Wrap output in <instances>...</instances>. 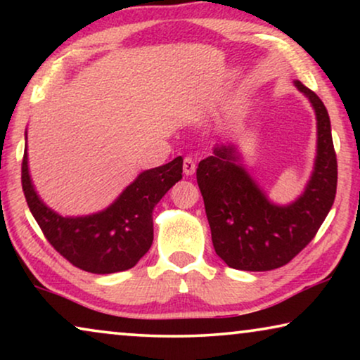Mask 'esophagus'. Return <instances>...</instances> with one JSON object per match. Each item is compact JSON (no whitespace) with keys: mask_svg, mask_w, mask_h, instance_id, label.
I'll list each match as a JSON object with an SVG mask.
<instances>
[{"mask_svg":"<svg viewBox=\"0 0 360 360\" xmlns=\"http://www.w3.org/2000/svg\"><path fill=\"white\" fill-rule=\"evenodd\" d=\"M195 170H196V165H195L193 159H190V157H185V160H184V174L186 176H191V175L195 174Z\"/></svg>","mask_w":360,"mask_h":360,"instance_id":"esophagus-1","label":"esophagus"}]
</instances>
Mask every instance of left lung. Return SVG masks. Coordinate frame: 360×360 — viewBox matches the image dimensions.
<instances>
[{"instance_id":"left-lung-1","label":"left lung","mask_w":360,"mask_h":360,"mask_svg":"<svg viewBox=\"0 0 360 360\" xmlns=\"http://www.w3.org/2000/svg\"><path fill=\"white\" fill-rule=\"evenodd\" d=\"M295 86L316 112L318 146L311 179L293 203H272L240 164L236 146L218 144L196 169L214 250L233 269L265 272L288 264L316 236L334 203L338 160L328 110L302 82Z\"/></svg>"}]
</instances>
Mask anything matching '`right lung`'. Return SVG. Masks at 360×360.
Returning <instances> with one entry per match:
<instances>
[{
    "mask_svg": "<svg viewBox=\"0 0 360 360\" xmlns=\"http://www.w3.org/2000/svg\"><path fill=\"white\" fill-rule=\"evenodd\" d=\"M184 159L137 175L108 206L88 216H60L34 190L24 147L21 181L27 206L52 248L75 267L91 274H115L139 262L154 240L152 211L181 179Z\"/></svg>",
    "mask_w": 360,
    "mask_h": 360,
    "instance_id": "right-lung-1",
    "label": "right lung"
}]
</instances>
